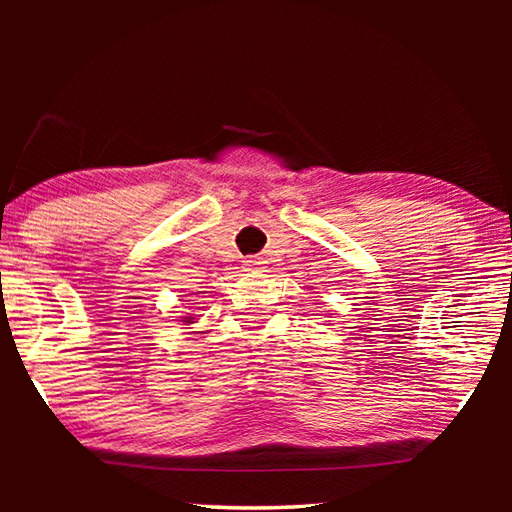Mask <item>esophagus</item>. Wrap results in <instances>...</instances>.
<instances>
[{
  "instance_id": "esophagus-1",
  "label": "esophagus",
  "mask_w": 512,
  "mask_h": 512,
  "mask_svg": "<svg viewBox=\"0 0 512 512\" xmlns=\"http://www.w3.org/2000/svg\"><path fill=\"white\" fill-rule=\"evenodd\" d=\"M259 264H262V262H259V259L250 257V259H246V262H244V268H246V270H255Z\"/></svg>"
}]
</instances>
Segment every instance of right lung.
<instances>
[{"label": "right lung", "instance_id": "1", "mask_svg": "<svg viewBox=\"0 0 512 512\" xmlns=\"http://www.w3.org/2000/svg\"><path fill=\"white\" fill-rule=\"evenodd\" d=\"M184 323H193V321H191V317H184Z\"/></svg>", "mask_w": 512, "mask_h": 512}]
</instances>
